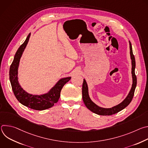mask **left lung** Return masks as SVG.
Segmentation results:
<instances>
[{
  "mask_svg": "<svg viewBox=\"0 0 148 148\" xmlns=\"http://www.w3.org/2000/svg\"><path fill=\"white\" fill-rule=\"evenodd\" d=\"M130 43V56L131 59V64H132V84L131 88L126 98L119 104L114 106L111 108H103L97 105L95 103H94L90 97L89 92H88V87L87 83L85 79H84V81L82 83V99L84 104H85L87 108L90 110L92 112L99 115H111L112 114L118 113V112L122 111L125 108H126L131 102L134 95L135 90L136 87L137 79L136 77L135 73V57L133 54L132 47L131 45V43L129 41Z\"/></svg>",
  "mask_w": 148,
  "mask_h": 148,
  "instance_id": "8db88e82",
  "label": "left lung"
}]
</instances>
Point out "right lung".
Listing matches in <instances>:
<instances>
[{
	"mask_svg": "<svg viewBox=\"0 0 148 148\" xmlns=\"http://www.w3.org/2000/svg\"><path fill=\"white\" fill-rule=\"evenodd\" d=\"M30 36H27L24 43L20 46L14 57L13 61L10 67L9 79L13 93L18 102L25 106L38 111L49 109L54 106L60 97L61 89L71 78V77L60 79L55 85L46 93L35 95L28 93L21 87L18 82V69L20 60L27 46Z\"/></svg>",
	"mask_w": 148,
	"mask_h": 148,
	"instance_id": "obj_1",
	"label": "right lung"
}]
</instances>
